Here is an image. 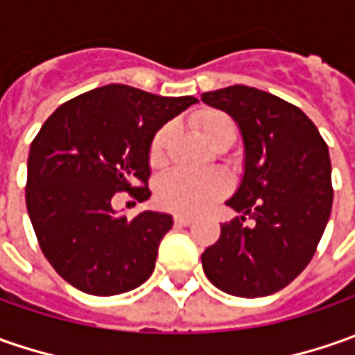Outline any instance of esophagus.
Segmentation results:
<instances>
[{"label": "esophagus", "mask_w": 355, "mask_h": 355, "mask_svg": "<svg viewBox=\"0 0 355 355\" xmlns=\"http://www.w3.org/2000/svg\"><path fill=\"white\" fill-rule=\"evenodd\" d=\"M173 223L180 227H187L193 223V217H187V215H175V217H173Z\"/></svg>", "instance_id": "34e87169"}]
</instances>
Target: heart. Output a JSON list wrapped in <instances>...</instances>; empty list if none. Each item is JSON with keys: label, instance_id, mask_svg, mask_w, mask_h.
<instances>
[{"label": "heart", "instance_id": "heart-1", "mask_svg": "<svg viewBox=\"0 0 355 355\" xmlns=\"http://www.w3.org/2000/svg\"><path fill=\"white\" fill-rule=\"evenodd\" d=\"M189 122L198 130L199 136L219 152L231 148L237 140V124L223 110L199 108L191 114ZM171 136H173V128L170 124L162 126L154 134V138L150 142V150H148V162L152 168H162L168 162ZM227 191H229V182L221 173L193 175V173L178 170L159 180L156 199L157 203L168 211L196 215V213L209 209L215 201L225 198Z\"/></svg>", "mask_w": 355, "mask_h": 355}]
</instances>
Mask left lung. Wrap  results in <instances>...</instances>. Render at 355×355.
Segmentation results:
<instances>
[{"mask_svg":"<svg viewBox=\"0 0 355 355\" xmlns=\"http://www.w3.org/2000/svg\"><path fill=\"white\" fill-rule=\"evenodd\" d=\"M201 101L235 118L245 140V175L227 201L241 217L221 225L201 254L203 270L227 294L268 296L306 268L330 219L328 146L298 106L265 90L233 85Z\"/></svg>","mask_w":355,"mask_h":355,"instance_id":"obj_1","label":"left lung"}]
</instances>
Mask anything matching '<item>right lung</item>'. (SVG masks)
<instances>
[{"label": "right lung", "instance_id": "add662e5", "mask_svg": "<svg viewBox=\"0 0 355 355\" xmlns=\"http://www.w3.org/2000/svg\"><path fill=\"white\" fill-rule=\"evenodd\" d=\"M198 103L157 96L128 85H106L61 104L31 142L25 201L39 247L75 288L114 296L154 272L170 215H116L112 201L128 191L152 196L148 150L157 130Z\"/></svg>", "mask_w": 355, "mask_h": 355}]
</instances>
